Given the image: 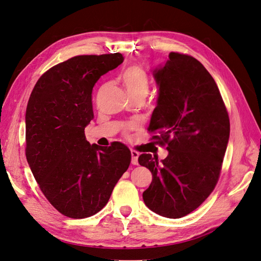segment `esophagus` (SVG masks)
Segmentation results:
<instances>
[{
    "instance_id": "1",
    "label": "esophagus",
    "mask_w": 261,
    "mask_h": 261,
    "mask_svg": "<svg viewBox=\"0 0 261 261\" xmlns=\"http://www.w3.org/2000/svg\"><path fill=\"white\" fill-rule=\"evenodd\" d=\"M132 154V164L133 165H138V158H139V153L137 151H130Z\"/></svg>"
}]
</instances>
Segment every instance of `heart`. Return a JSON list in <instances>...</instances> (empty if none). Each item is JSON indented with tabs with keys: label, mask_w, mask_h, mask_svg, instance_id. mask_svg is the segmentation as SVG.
<instances>
[{
	"label": "heart",
	"mask_w": 261,
	"mask_h": 261,
	"mask_svg": "<svg viewBox=\"0 0 261 261\" xmlns=\"http://www.w3.org/2000/svg\"><path fill=\"white\" fill-rule=\"evenodd\" d=\"M123 85L132 98H145L150 90V78L140 66L134 65L123 71L121 76Z\"/></svg>",
	"instance_id": "1"
}]
</instances>
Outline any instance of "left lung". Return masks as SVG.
<instances>
[{
    "mask_svg": "<svg viewBox=\"0 0 261 261\" xmlns=\"http://www.w3.org/2000/svg\"><path fill=\"white\" fill-rule=\"evenodd\" d=\"M153 76L159 97L148 130L160 134L152 138L167 145L168 155L161 163L151 154L139 156V164L152 173L142 197L156 214L180 218L196 210L213 192L230 123L214 79L195 58L170 52Z\"/></svg>",
    "mask_w": 261,
    "mask_h": 261,
    "instance_id": "left-lung-1",
    "label": "left lung"
}]
</instances>
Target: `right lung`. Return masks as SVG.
Instances as JSON below:
<instances>
[{"label": "right lung", "instance_id": "right-lung-1", "mask_svg": "<svg viewBox=\"0 0 261 261\" xmlns=\"http://www.w3.org/2000/svg\"><path fill=\"white\" fill-rule=\"evenodd\" d=\"M121 54L78 56L51 67L31 93L25 112V156L48 201L63 215L99 212L127 170L132 154L123 143L90 144L85 128L94 118L92 91L118 67Z\"/></svg>", "mask_w": 261, "mask_h": 261}]
</instances>
